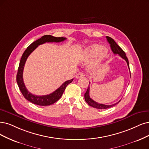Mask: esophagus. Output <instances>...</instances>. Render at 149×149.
Wrapping results in <instances>:
<instances>
[{"mask_svg": "<svg viewBox=\"0 0 149 149\" xmlns=\"http://www.w3.org/2000/svg\"><path fill=\"white\" fill-rule=\"evenodd\" d=\"M84 76H85L83 72H79L76 75L75 77H76V79H80L81 77H84Z\"/></svg>", "mask_w": 149, "mask_h": 149, "instance_id": "34e87169", "label": "esophagus"}]
</instances>
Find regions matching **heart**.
<instances>
[{
  "instance_id": "obj_1",
  "label": "heart",
  "mask_w": 149,
  "mask_h": 149,
  "mask_svg": "<svg viewBox=\"0 0 149 149\" xmlns=\"http://www.w3.org/2000/svg\"><path fill=\"white\" fill-rule=\"evenodd\" d=\"M103 49L104 47L101 45H97V44L92 45L86 49L85 53V58L86 60L95 59L94 65H98L104 58V56L103 55H100L103 51Z\"/></svg>"
}]
</instances>
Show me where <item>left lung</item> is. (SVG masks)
<instances>
[{
    "instance_id": "1",
    "label": "left lung",
    "mask_w": 149,
    "mask_h": 149,
    "mask_svg": "<svg viewBox=\"0 0 149 149\" xmlns=\"http://www.w3.org/2000/svg\"><path fill=\"white\" fill-rule=\"evenodd\" d=\"M106 38H107V40L108 42L109 43L110 45H111V49H112V51L113 52V53L115 54H118L120 57H122L123 59H125L126 61V62L127 63L128 66V68L130 69L128 59L126 56V54H125V52L117 45V43L114 41V40L112 38L107 36ZM130 75H131V74H130ZM89 85H90V84H89ZM89 93H90V85L88 86V89H87L86 93H85V101L88 103V104L89 106H90L93 107H94V108H96V109H108V108H110V107H112L114 106L115 105H116V104H117L120 101H119L117 103L112 104V105H105V104H100L98 102H96L95 101H93L92 99L90 97Z\"/></svg>"
}]
</instances>
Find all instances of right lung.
<instances>
[{
	"label": "right lung",
	"mask_w": 149,
	"mask_h": 149,
	"mask_svg": "<svg viewBox=\"0 0 149 149\" xmlns=\"http://www.w3.org/2000/svg\"><path fill=\"white\" fill-rule=\"evenodd\" d=\"M66 38L65 37H53L51 35H45L42 36L40 38H38L36 41L32 43L31 45L27 48V49L23 53L22 57L21 58L19 67L18 69L17 75H16V81H17L19 88L23 94V96L26 99L27 101L31 102L36 104L38 106H49L56 102L59 98L62 96L63 93L67 86L70 83L73 81V79L65 81L64 84L55 90L54 92L49 95H43V96H37L32 94L27 90L26 87L24 84L23 74V69L25 63L26 61L27 58H28L29 54L34 50V49L40 45L46 42H61L65 40Z\"/></svg>",
	"instance_id": "right-lung-1"
}]
</instances>
